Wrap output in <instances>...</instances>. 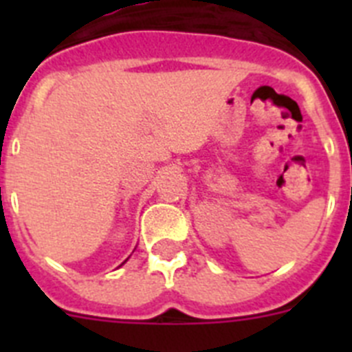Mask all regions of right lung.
Masks as SVG:
<instances>
[{
    "label": "right lung",
    "mask_w": 352,
    "mask_h": 352,
    "mask_svg": "<svg viewBox=\"0 0 352 352\" xmlns=\"http://www.w3.org/2000/svg\"><path fill=\"white\" fill-rule=\"evenodd\" d=\"M125 263H126V261H125ZM125 263H123V264H125Z\"/></svg>",
    "instance_id": "obj_1"
}]
</instances>
